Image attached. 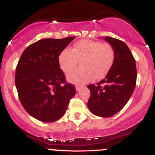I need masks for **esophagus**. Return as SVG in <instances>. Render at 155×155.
Masks as SVG:
<instances>
[{
  "mask_svg": "<svg viewBox=\"0 0 155 155\" xmlns=\"http://www.w3.org/2000/svg\"><path fill=\"white\" fill-rule=\"evenodd\" d=\"M83 87H84V86H82V85H76V91H80V90L82 89V88H83Z\"/></svg>",
  "mask_w": 155,
  "mask_h": 155,
  "instance_id": "34e87169",
  "label": "esophagus"
}]
</instances>
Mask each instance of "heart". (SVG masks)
<instances>
[{"instance_id": "heart-1", "label": "heart", "mask_w": 155, "mask_h": 155, "mask_svg": "<svg viewBox=\"0 0 155 155\" xmlns=\"http://www.w3.org/2000/svg\"><path fill=\"white\" fill-rule=\"evenodd\" d=\"M115 57L112 46L108 43L82 39L76 41L73 49L67 48L60 54L58 61L66 74L71 73L80 62V70L69 76L68 80L76 84H84L94 78H103L107 73Z\"/></svg>"}]
</instances>
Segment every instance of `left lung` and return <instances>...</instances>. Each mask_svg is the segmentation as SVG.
<instances>
[{"label": "left lung", "instance_id": "1", "mask_svg": "<svg viewBox=\"0 0 155 155\" xmlns=\"http://www.w3.org/2000/svg\"><path fill=\"white\" fill-rule=\"evenodd\" d=\"M114 49V64L106 77L97 85H88L91 95L88 109L93 114L110 117L119 112L128 102L136 85V61L128 46L119 39L106 36Z\"/></svg>", "mask_w": 155, "mask_h": 155}]
</instances>
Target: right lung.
Instances as JSON below:
<instances>
[{
  "label": "right lung",
  "mask_w": 155,
  "mask_h": 155,
  "mask_svg": "<svg viewBox=\"0 0 155 155\" xmlns=\"http://www.w3.org/2000/svg\"><path fill=\"white\" fill-rule=\"evenodd\" d=\"M75 38H45L25 49L16 68L15 84L24 109L35 119L56 121L65 114L76 94L60 69V54Z\"/></svg>",
  "instance_id": "obj_1"
}]
</instances>
